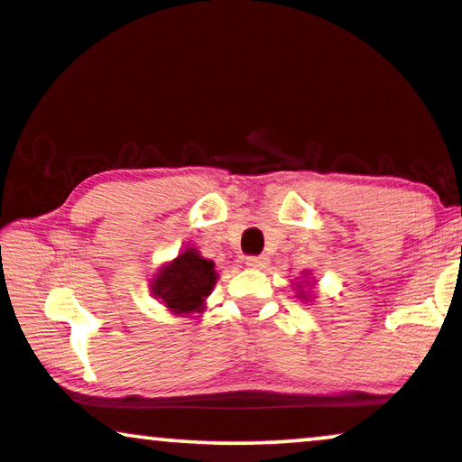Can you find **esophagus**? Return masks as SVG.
I'll list each match as a JSON object with an SVG mask.
<instances>
[{
    "label": "esophagus",
    "mask_w": 462,
    "mask_h": 462,
    "mask_svg": "<svg viewBox=\"0 0 462 462\" xmlns=\"http://www.w3.org/2000/svg\"><path fill=\"white\" fill-rule=\"evenodd\" d=\"M247 266H251V268H266L268 266V258H266V255H249Z\"/></svg>",
    "instance_id": "1"
}]
</instances>
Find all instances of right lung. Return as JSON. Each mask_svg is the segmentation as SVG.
Instances as JSON below:
<instances>
[{
  "mask_svg": "<svg viewBox=\"0 0 462 462\" xmlns=\"http://www.w3.org/2000/svg\"><path fill=\"white\" fill-rule=\"evenodd\" d=\"M217 282L215 264L196 249H185L172 264L163 266L153 282V294L174 313H194Z\"/></svg>",
  "mask_w": 462,
  "mask_h": 462,
  "instance_id": "right-lung-1",
  "label": "right lung"
}]
</instances>
